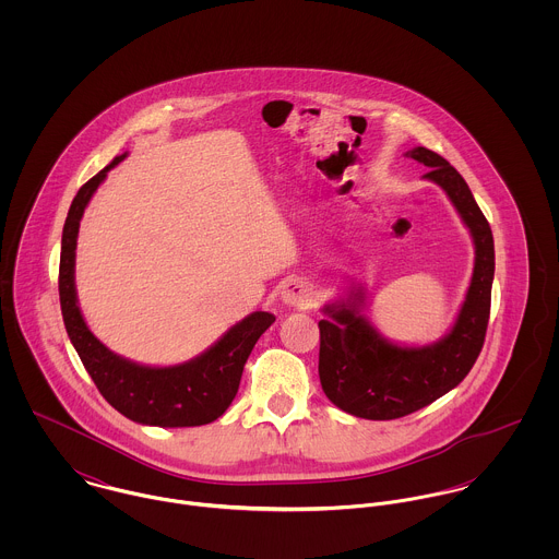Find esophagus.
<instances>
[{
    "label": "esophagus",
    "instance_id": "esophagus-1",
    "mask_svg": "<svg viewBox=\"0 0 559 559\" xmlns=\"http://www.w3.org/2000/svg\"><path fill=\"white\" fill-rule=\"evenodd\" d=\"M282 301L290 308H308L312 301V288L299 277H290L282 286Z\"/></svg>",
    "mask_w": 559,
    "mask_h": 559
}]
</instances>
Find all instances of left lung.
<instances>
[{
	"instance_id": "left-lung-1",
	"label": "left lung",
	"mask_w": 559,
	"mask_h": 559,
	"mask_svg": "<svg viewBox=\"0 0 559 559\" xmlns=\"http://www.w3.org/2000/svg\"><path fill=\"white\" fill-rule=\"evenodd\" d=\"M406 157L430 167L424 178L439 185L476 247L474 275L450 333L426 346H399L385 340L361 314L364 288L346 301L326 304L320 320L319 377L324 396L337 408L364 419H396L428 406L454 390L478 359L495 275L492 233L465 178L441 155L417 146Z\"/></svg>"
}]
</instances>
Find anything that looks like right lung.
Listing matches in <instances>:
<instances>
[{"label":"right lung","instance_id":"obj_1","mask_svg":"<svg viewBox=\"0 0 559 559\" xmlns=\"http://www.w3.org/2000/svg\"><path fill=\"white\" fill-rule=\"evenodd\" d=\"M127 155H120L92 176L73 200L62 230L60 253V306L67 333L94 385L124 417L160 428L211 424L226 413L239 392L242 366L258 337L275 322L269 312H253L228 329L202 355L178 366H142L111 353L85 324L75 288V249L83 211Z\"/></svg>","mask_w":559,"mask_h":559}]
</instances>
